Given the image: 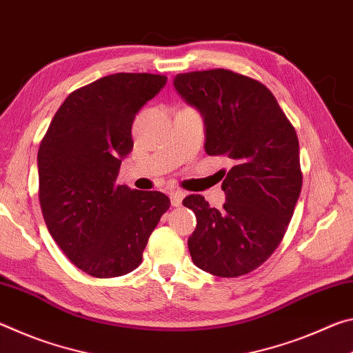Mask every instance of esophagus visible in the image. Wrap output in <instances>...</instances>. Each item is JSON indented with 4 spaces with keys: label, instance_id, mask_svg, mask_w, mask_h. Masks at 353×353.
<instances>
[{
    "label": "esophagus",
    "instance_id": "34e87169",
    "mask_svg": "<svg viewBox=\"0 0 353 353\" xmlns=\"http://www.w3.org/2000/svg\"><path fill=\"white\" fill-rule=\"evenodd\" d=\"M184 194L183 190H173V192H170V201L173 206H181L183 203V199H184Z\"/></svg>",
    "mask_w": 353,
    "mask_h": 353
}]
</instances>
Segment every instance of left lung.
Segmentation results:
<instances>
[{
  "mask_svg": "<svg viewBox=\"0 0 353 353\" xmlns=\"http://www.w3.org/2000/svg\"><path fill=\"white\" fill-rule=\"evenodd\" d=\"M173 85L203 119L205 152L233 161L222 183V210L201 195L183 200L197 217L190 256L217 276L252 272L279 247L302 189L296 130L272 92L244 74L181 73Z\"/></svg>",
  "mask_w": 353,
  "mask_h": 353,
  "instance_id": "1",
  "label": "left lung"
}]
</instances>
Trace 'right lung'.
I'll return each mask as SVG.
<instances>
[{
    "label": "right lung",
    "instance_id": "obj_1",
    "mask_svg": "<svg viewBox=\"0 0 353 353\" xmlns=\"http://www.w3.org/2000/svg\"><path fill=\"white\" fill-rule=\"evenodd\" d=\"M167 83L163 74L115 73L74 90L57 109L37 154L39 200L67 258L97 279L130 274L170 200L117 186L132 148L136 114Z\"/></svg>",
    "mask_w": 353,
    "mask_h": 353
}]
</instances>
